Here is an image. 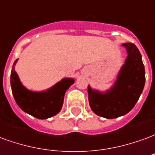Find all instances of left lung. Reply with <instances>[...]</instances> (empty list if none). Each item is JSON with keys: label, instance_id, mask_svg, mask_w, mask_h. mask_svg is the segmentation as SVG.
<instances>
[{"label": "left lung", "instance_id": "left-lung-1", "mask_svg": "<svg viewBox=\"0 0 155 155\" xmlns=\"http://www.w3.org/2000/svg\"><path fill=\"white\" fill-rule=\"evenodd\" d=\"M127 57L109 90L101 91L88 85L89 104L94 114L105 119H114L129 113L137 103L145 84L142 56L132 43H124Z\"/></svg>", "mask_w": 155, "mask_h": 155}]
</instances>
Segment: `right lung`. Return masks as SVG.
I'll use <instances>...</instances> for the list:
<instances>
[{
    "mask_svg": "<svg viewBox=\"0 0 155 155\" xmlns=\"http://www.w3.org/2000/svg\"><path fill=\"white\" fill-rule=\"evenodd\" d=\"M15 60L11 73V85L14 99L22 110L40 120L57 114L64 103V94L74 83L73 78H64L45 91H34L23 85L15 71Z\"/></svg>",
    "mask_w": 155,
    "mask_h": 155,
    "instance_id": "add662e5",
    "label": "right lung"
}]
</instances>
